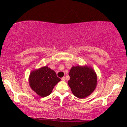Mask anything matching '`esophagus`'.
<instances>
[{
  "label": "esophagus",
  "mask_w": 127,
  "mask_h": 127,
  "mask_svg": "<svg viewBox=\"0 0 127 127\" xmlns=\"http://www.w3.org/2000/svg\"><path fill=\"white\" fill-rule=\"evenodd\" d=\"M61 80H62V81H65V77H64L61 78Z\"/></svg>",
  "instance_id": "34e87169"
}]
</instances>
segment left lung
<instances>
[{"label":"left lung","instance_id":"obj_1","mask_svg":"<svg viewBox=\"0 0 127 127\" xmlns=\"http://www.w3.org/2000/svg\"><path fill=\"white\" fill-rule=\"evenodd\" d=\"M68 85L74 96L79 98H86L94 91L96 86L97 78L91 67L73 66L70 69Z\"/></svg>","mask_w":127,"mask_h":127}]
</instances>
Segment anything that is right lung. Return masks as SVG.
Instances as JSON below:
<instances>
[{
  "label": "right lung",
  "mask_w": 127,
  "mask_h": 127,
  "mask_svg": "<svg viewBox=\"0 0 127 127\" xmlns=\"http://www.w3.org/2000/svg\"><path fill=\"white\" fill-rule=\"evenodd\" d=\"M61 80L56 73L47 66L32 71L29 82L31 88L39 96L45 97L51 93L54 87Z\"/></svg>",
  "instance_id": "right-lung-1"
}]
</instances>
